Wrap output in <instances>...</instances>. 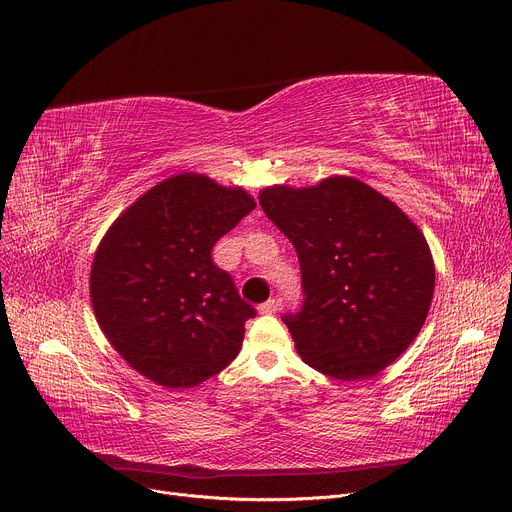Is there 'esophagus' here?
Returning <instances> with one entry per match:
<instances>
[{
	"label": "esophagus",
	"mask_w": 512,
	"mask_h": 512,
	"mask_svg": "<svg viewBox=\"0 0 512 512\" xmlns=\"http://www.w3.org/2000/svg\"><path fill=\"white\" fill-rule=\"evenodd\" d=\"M278 300L276 298H269L267 302H263L261 306H259V313H263V315H274L276 311H278Z\"/></svg>",
	"instance_id": "obj_1"
}]
</instances>
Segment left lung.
I'll return each instance as SVG.
<instances>
[{"label":"left lung","mask_w":512,"mask_h":512,"mask_svg":"<svg viewBox=\"0 0 512 512\" xmlns=\"http://www.w3.org/2000/svg\"><path fill=\"white\" fill-rule=\"evenodd\" d=\"M259 203L300 261L304 304L284 321L302 362L337 381L377 377L410 348L430 311L436 271L422 230L346 175L271 185Z\"/></svg>","instance_id":"1"}]
</instances>
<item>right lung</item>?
Instances as JSON below:
<instances>
[{
  "label": "right lung",
  "mask_w": 512,
  "mask_h": 512,
  "mask_svg": "<svg viewBox=\"0 0 512 512\" xmlns=\"http://www.w3.org/2000/svg\"><path fill=\"white\" fill-rule=\"evenodd\" d=\"M255 206L243 187L179 173L135 199L102 236L90 267L94 317L148 381L193 389L241 352L255 309L210 253Z\"/></svg>",
  "instance_id": "add662e5"
}]
</instances>
